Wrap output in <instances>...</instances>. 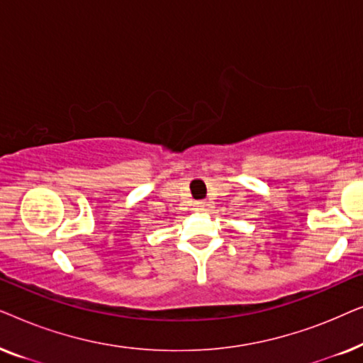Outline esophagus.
Masks as SVG:
<instances>
[{"label":"esophagus","mask_w":363,"mask_h":363,"mask_svg":"<svg viewBox=\"0 0 363 363\" xmlns=\"http://www.w3.org/2000/svg\"><path fill=\"white\" fill-rule=\"evenodd\" d=\"M206 201L205 200H198V201H195V210L196 211H203V210H206Z\"/></svg>","instance_id":"1"}]
</instances>
